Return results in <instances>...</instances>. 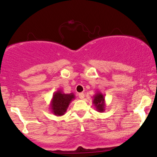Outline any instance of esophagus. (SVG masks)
Wrapping results in <instances>:
<instances>
[{"instance_id":"1","label":"esophagus","mask_w":157,"mask_h":157,"mask_svg":"<svg viewBox=\"0 0 157 157\" xmlns=\"http://www.w3.org/2000/svg\"><path fill=\"white\" fill-rule=\"evenodd\" d=\"M78 97H79V98H80V99H83V98H84V93H79Z\"/></svg>"}]
</instances>
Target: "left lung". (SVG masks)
<instances>
[{"instance_id": "obj_1", "label": "left lung", "mask_w": 157, "mask_h": 157, "mask_svg": "<svg viewBox=\"0 0 157 157\" xmlns=\"http://www.w3.org/2000/svg\"><path fill=\"white\" fill-rule=\"evenodd\" d=\"M93 104L94 105V106L96 107V110L100 113H103L105 111V107H106L105 96H104L101 92L98 91V92H96V94L93 96Z\"/></svg>"}]
</instances>
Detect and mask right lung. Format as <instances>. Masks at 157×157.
Listing matches in <instances>:
<instances>
[{
  "label": "right lung",
  "mask_w": 157,
  "mask_h": 157,
  "mask_svg": "<svg viewBox=\"0 0 157 157\" xmlns=\"http://www.w3.org/2000/svg\"><path fill=\"white\" fill-rule=\"evenodd\" d=\"M74 98H75V95L73 93L66 94L61 90L56 91L52 95L50 105L51 112L57 117L64 115L70 102Z\"/></svg>",
  "instance_id": "right-lung-1"
}]
</instances>
